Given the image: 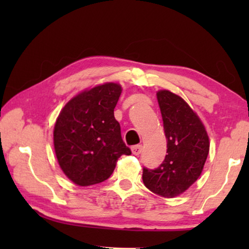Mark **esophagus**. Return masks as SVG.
Here are the masks:
<instances>
[{"mask_svg": "<svg viewBox=\"0 0 249 249\" xmlns=\"http://www.w3.org/2000/svg\"><path fill=\"white\" fill-rule=\"evenodd\" d=\"M142 145H136V146L132 147V153L134 155L138 156L140 154H142Z\"/></svg>", "mask_w": 249, "mask_h": 249, "instance_id": "obj_1", "label": "esophagus"}]
</instances>
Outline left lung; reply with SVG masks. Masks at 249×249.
<instances>
[{"label": "left lung", "instance_id": "8db88e82", "mask_svg": "<svg viewBox=\"0 0 249 249\" xmlns=\"http://www.w3.org/2000/svg\"><path fill=\"white\" fill-rule=\"evenodd\" d=\"M167 138L165 160L156 169H142L147 189L163 197H175L199 178L210 142L203 123L185 101L168 90L157 92Z\"/></svg>", "mask_w": 249, "mask_h": 249}]
</instances>
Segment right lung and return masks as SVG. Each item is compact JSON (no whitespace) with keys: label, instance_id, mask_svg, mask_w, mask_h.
<instances>
[{"label":"right lung","instance_id":"obj_1","mask_svg":"<svg viewBox=\"0 0 249 249\" xmlns=\"http://www.w3.org/2000/svg\"><path fill=\"white\" fill-rule=\"evenodd\" d=\"M122 87L108 82L71 99L56 121L53 146L59 166L77 185L103 182L122 155L132 151L122 140L114 108Z\"/></svg>","mask_w":249,"mask_h":249}]
</instances>
